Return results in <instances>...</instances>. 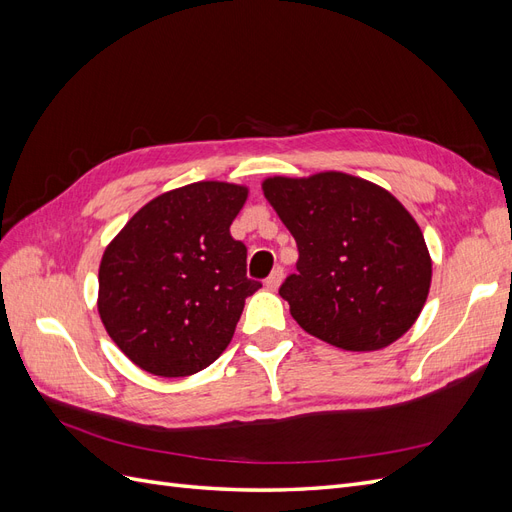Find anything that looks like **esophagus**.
Masks as SVG:
<instances>
[{
	"label": "esophagus",
	"instance_id": "34e87169",
	"mask_svg": "<svg viewBox=\"0 0 512 512\" xmlns=\"http://www.w3.org/2000/svg\"><path fill=\"white\" fill-rule=\"evenodd\" d=\"M282 277H284V269H282V267H277V269L267 277L265 286H267L269 290H277V286L282 284Z\"/></svg>",
	"mask_w": 512,
	"mask_h": 512
}]
</instances>
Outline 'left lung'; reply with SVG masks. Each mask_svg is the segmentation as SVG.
<instances>
[{
    "instance_id": "obj_1",
    "label": "left lung",
    "mask_w": 512,
    "mask_h": 512,
    "mask_svg": "<svg viewBox=\"0 0 512 512\" xmlns=\"http://www.w3.org/2000/svg\"><path fill=\"white\" fill-rule=\"evenodd\" d=\"M297 241V273L280 288L299 327L352 352L393 344L416 322L431 284L423 232L380 185L346 173L262 181Z\"/></svg>"
}]
</instances>
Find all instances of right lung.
Here are the masks:
<instances>
[{
    "label": "right lung",
    "instance_id": "1",
    "mask_svg": "<svg viewBox=\"0 0 512 512\" xmlns=\"http://www.w3.org/2000/svg\"><path fill=\"white\" fill-rule=\"evenodd\" d=\"M247 188L198 181L138 209L104 250L98 312L106 333L141 369L183 378L230 344L245 299L247 247L230 224Z\"/></svg>",
    "mask_w": 512,
    "mask_h": 512
}]
</instances>
